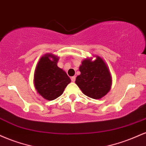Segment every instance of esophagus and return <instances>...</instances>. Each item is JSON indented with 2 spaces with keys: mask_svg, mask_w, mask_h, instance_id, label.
Wrapping results in <instances>:
<instances>
[{
  "mask_svg": "<svg viewBox=\"0 0 146 146\" xmlns=\"http://www.w3.org/2000/svg\"><path fill=\"white\" fill-rule=\"evenodd\" d=\"M71 80H72V82H74L75 80H76V76H74L72 77H71Z\"/></svg>",
  "mask_w": 146,
  "mask_h": 146,
  "instance_id": "1",
  "label": "esophagus"
}]
</instances>
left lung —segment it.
Masks as SVG:
<instances>
[{"instance_id": "left-lung-1", "label": "left lung", "mask_w": 146, "mask_h": 146, "mask_svg": "<svg viewBox=\"0 0 146 146\" xmlns=\"http://www.w3.org/2000/svg\"><path fill=\"white\" fill-rule=\"evenodd\" d=\"M79 70L80 74L76 77L75 83L85 95L94 99H99L110 90L111 74L100 56H97L94 61L90 59L84 60Z\"/></svg>"}]
</instances>
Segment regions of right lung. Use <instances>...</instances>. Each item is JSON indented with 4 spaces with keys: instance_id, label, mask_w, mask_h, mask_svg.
Masks as SVG:
<instances>
[{
    "instance_id": "obj_1",
    "label": "right lung",
    "mask_w": 146,
    "mask_h": 146,
    "mask_svg": "<svg viewBox=\"0 0 146 146\" xmlns=\"http://www.w3.org/2000/svg\"><path fill=\"white\" fill-rule=\"evenodd\" d=\"M50 57L53 60H50ZM58 60V57L52 54H45L39 60L35 70L34 82L36 90L48 100L60 96L71 81L66 72L57 66Z\"/></svg>"
}]
</instances>
